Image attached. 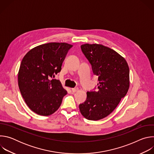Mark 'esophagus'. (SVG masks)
I'll return each instance as SVG.
<instances>
[{"label":"esophagus","mask_w":154,"mask_h":154,"mask_svg":"<svg viewBox=\"0 0 154 154\" xmlns=\"http://www.w3.org/2000/svg\"><path fill=\"white\" fill-rule=\"evenodd\" d=\"M71 90L73 93H75L79 90V88H72Z\"/></svg>","instance_id":"obj_1"}]
</instances>
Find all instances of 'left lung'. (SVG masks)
I'll return each mask as SVG.
<instances>
[{"label":"left lung","instance_id":"1","mask_svg":"<svg viewBox=\"0 0 154 154\" xmlns=\"http://www.w3.org/2000/svg\"><path fill=\"white\" fill-rule=\"evenodd\" d=\"M81 49L99 82L97 91L86 93V100L79 105V109L86 119L97 121L112 113L126 95L130 86L129 68L123 57L103 45L87 43Z\"/></svg>","mask_w":154,"mask_h":154}]
</instances>
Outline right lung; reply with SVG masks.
I'll return each mask as SVG.
<instances>
[{"label": "right lung", "mask_w": 154, "mask_h": 154, "mask_svg": "<svg viewBox=\"0 0 154 154\" xmlns=\"http://www.w3.org/2000/svg\"><path fill=\"white\" fill-rule=\"evenodd\" d=\"M72 45L49 42L30 50L21 61L18 85L31 110L41 116L54 113L67 91L60 80L52 79L61 69L62 63Z\"/></svg>", "instance_id": "1"}]
</instances>
